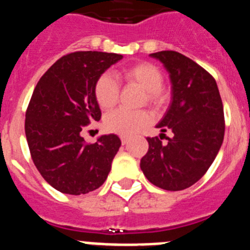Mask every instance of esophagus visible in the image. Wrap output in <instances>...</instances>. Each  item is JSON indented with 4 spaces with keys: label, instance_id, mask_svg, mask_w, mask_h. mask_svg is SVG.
<instances>
[{
    "label": "esophagus",
    "instance_id": "esophagus-1",
    "mask_svg": "<svg viewBox=\"0 0 250 250\" xmlns=\"http://www.w3.org/2000/svg\"><path fill=\"white\" fill-rule=\"evenodd\" d=\"M121 141H122V145H125V143L128 142V138L127 137H122V138H121Z\"/></svg>",
    "mask_w": 250,
    "mask_h": 250
}]
</instances>
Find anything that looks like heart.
<instances>
[{"label":"heart","instance_id":"b5f03b06","mask_svg":"<svg viewBox=\"0 0 250 250\" xmlns=\"http://www.w3.org/2000/svg\"><path fill=\"white\" fill-rule=\"evenodd\" d=\"M122 78L127 84H133L145 90L143 102H147L153 107H162L167 101V94L162 89L161 71L151 62H138L128 66L122 71ZM118 84L109 74H103L98 78L94 85V97L102 109L107 110L116 105L118 101ZM151 122V114L147 110H128L117 109L108 113L104 117V128L110 133L119 136H132L137 133L143 127Z\"/></svg>","mask_w":250,"mask_h":250}]
</instances>
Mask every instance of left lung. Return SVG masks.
Returning <instances> with one entry per match:
<instances>
[{
	"label": "left lung",
	"instance_id": "1",
	"mask_svg": "<svg viewBox=\"0 0 250 250\" xmlns=\"http://www.w3.org/2000/svg\"><path fill=\"white\" fill-rule=\"evenodd\" d=\"M149 56L170 75L171 104L156 127L172 137L167 143L147 138L148 151L140 166L155 186L180 191L199 181L218 155L225 131L223 102L215 79L188 56L171 50Z\"/></svg>",
	"mask_w": 250,
	"mask_h": 250
}]
</instances>
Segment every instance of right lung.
Returning <instances> with one entry per match:
<instances>
[{"mask_svg": "<svg viewBox=\"0 0 250 250\" xmlns=\"http://www.w3.org/2000/svg\"><path fill=\"white\" fill-rule=\"evenodd\" d=\"M122 58L102 51L68 54L47 69L32 93L25 121L30 153L45 181L62 194H88L107 180L121 140L103 134L85 143L80 133L101 119L97 80Z\"/></svg>", "mask_w": 250, "mask_h": 250, "instance_id": "1", "label": "right lung"}]
</instances>
